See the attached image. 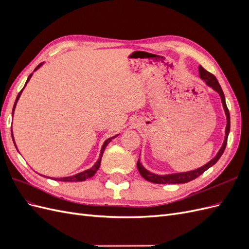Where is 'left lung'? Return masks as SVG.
I'll use <instances>...</instances> for the list:
<instances>
[{"label":"left lung","mask_w":249,"mask_h":249,"mask_svg":"<svg viewBox=\"0 0 249 249\" xmlns=\"http://www.w3.org/2000/svg\"><path fill=\"white\" fill-rule=\"evenodd\" d=\"M198 71H199V78L206 83V84L212 88L214 91H216L218 94H219L221 103H222V107L225 113V116H227V126H225V136L222 145L220 149L218 150V153L216 156L213 158L212 160H210L207 164L202 165L201 167H198L196 169H193L190 171H184V172H176V173H168V175H157V173H154L152 171L147 170L144 168V166L141 164L140 159H138L137 162V168L140 172V175L142 176L143 178H145L148 182H152L155 184H184L188 183L190 180L196 178L200 175H202L203 172L208 170L210 167H212L213 165L220 159V157L222 156L225 146H227V142H228V137H229V133H230V127H231V117H230V112L227 107V103H225V97L223 94V91L221 89V86L218 83L216 77L214 74L211 72L207 71L201 65L198 66Z\"/></svg>","instance_id":"obj_1"}]
</instances>
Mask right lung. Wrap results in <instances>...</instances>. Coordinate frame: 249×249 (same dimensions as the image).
Wrapping results in <instances>:
<instances>
[{
  "label": "right lung",
  "mask_w": 249,
  "mask_h": 249,
  "mask_svg": "<svg viewBox=\"0 0 249 249\" xmlns=\"http://www.w3.org/2000/svg\"><path fill=\"white\" fill-rule=\"evenodd\" d=\"M43 64H44V62L40 63V64H39L38 66H37L36 69L34 70V71H36L37 70H39L40 67H41ZM32 76H33V73H31V74H30V76L28 77V79H27V82H26V84H25L24 88L26 87L27 83L30 81V79H31V77H32ZM22 90H24V89H21V90H20V92L18 94V97H17V100H16V103H14L13 110H12V117H13V114H14V110H16L17 104H18V100H19V97H20V94H21V92H22ZM118 135H119V134L115 135V136H113V137H111V138H108L106 141H105V142L103 143V146H102V148H101V153H100L99 160H97V161L95 162V164L93 165V166H92L91 168H89V169H87V170H84V171H82V172H79V173H77V175H74V176H71V177H64V178H52L54 179V180H61V182H82V180H85V179H87V178H91L92 176H94V173L97 171V169L100 168V165H101V160H102L103 154H104V152H105V148L107 147V145H108L109 143L112 141V139L116 138V137L118 136ZM11 136H12V140H13L14 145H16V147H17V149H18V146H17V144H16V141H14V137H13V133H12V131H11ZM40 176H41V175H40ZM42 177H46V176H42ZM47 178H49V177H47Z\"/></svg>",
  "instance_id": "right-lung-1"
}]
</instances>
